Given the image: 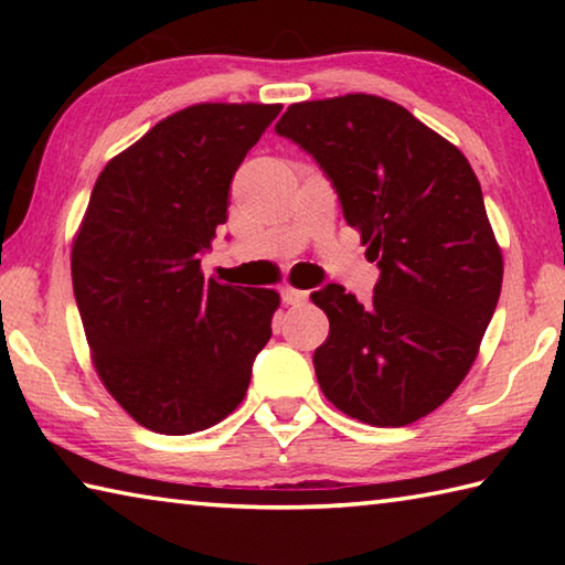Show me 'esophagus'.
<instances>
[{
	"label": "esophagus",
	"instance_id": "34e87169",
	"mask_svg": "<svg viewBox=\"0 0 565 565\" xmlns=\"http://www.w3.org/2000/svg\"><path fill=\"white\" fill-rule=\"evenodd\" d=\"M281 299H284V303H289V306H301V303H306V299H309V291L294 289V286H284Z\"/></svg>",
	"mask_w": 565,
	"mask_h": 565
}]
</instances>
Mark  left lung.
Listing matches in <instances>:
<instances>
[{"instance_id": "left-lung-1", "label": "left lung", "mask_w": 565, "mask_h": 565, "mask_svg": "<svg viewBox=\"0 0 565 565\" xmlns=\"http://www.w3.org/2000/svg\"><path fill=\"white\" fill-rule=\"evenodd\" d=\"M276 134L317 159L381 269L369 306L341 284L311 294L329 317L323 396L363 424H414L466 379L501 296L481 184L451 141L374 94L291 104Z\"/></svg>"}]
</instances>
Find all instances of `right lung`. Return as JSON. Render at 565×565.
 <instances>
[{
    "label": "right lung",
    "mask_w": 565,
    "mask_h": 565,
    "mask_svg": "<svg viewBox=\"0 0 565 565\" xmlns=\"http://www.w3.org/2000/svg\"><path fill=\"white\" fill-rule=\"evenodd\" d=\"M281 104H194L114 157L72 246L94 369L149 431L196 434L242 404L274 289L204 279L228 184Z\"/></svg>",
    "instance_id": "1"
}]
</instances>
